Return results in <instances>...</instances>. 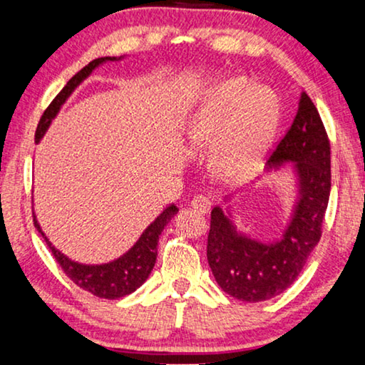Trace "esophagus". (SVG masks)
Wrapping results in <instances>:
<instances>
[{"instance_id":"esophagus-1","label":"esophagus","mask_w":365,"mask_h":365,"mask_svg":"<svg viewBox=\"0 0 365 365\" xmlns=\"http://www.w3.org/2000/svg\"><path fill=\"white\" fill-rule=\"evenodd\" d=\"M190 207H192L195 212L205 215L210 212V208H212V200L205 197V195H197V197H193L192 202H190Z\"/></svg>"}]
</instances>
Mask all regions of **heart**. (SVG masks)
<instances>
[{"mask_svg": "<svg viewBox=\"0 0 365 365\" xmlns=\"http://www.w3.org/2000/svg\"><path fill=\"white\" fill-rule=\"evenodd\" d=\"M279 120V104L266 87L246 78L220 82L193 112L188 135L213 148V165L230 178L250 175L258 167Z\"/></svg>", "mask_w": 365, "mask_h": 365, "instance_id": "b5f03b06", "label": "heart"}]
</instances>
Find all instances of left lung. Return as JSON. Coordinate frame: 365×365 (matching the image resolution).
<instances>
[{"label":"left lung","mask_w":365,"mask_h":365,"mask_svg":"<svg viewBox=\"0 0 365 365\" xmlns=\"http://www.w3.org/2000/svg\"><path fill=\"white\" fill-rule=\"evenodd\" d=\"M294 162L299 200L283 240L261 243L236 232L220 207L212 210L207 258L218 286L246 302L286 291L319 243L331 193V145L319 112L302 92L292 124L271 153L268 168Z\"/></svg>","instance_id":"1"}]
</instances>
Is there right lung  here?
<instances>
[{
    "instance_id": "right-lung-1",
    "label": "right lung",
    "mask_w": 365,
    "mask_h": 365,
    "mask_svg": "<svg viewBox=\"0 0 365 365\" xmlns=\"http://www.w3.org/2000/svg\"><path fill=\"white\" fill-rule=\"evenodd\" d=\"M106 61H115V58H99V59L91 61V63L84 66L78 74H74L73 78L69 79L68 84H66L63 87V91L54 97V101L51 102L48 109L44 110L43 117H41L38 129H36V133H34L36 143L43 138L44 132L48 130V127L51 124V120H53V117L58 114L59 107L64 104L66 99L71 96V92H73L76 87H78L81 82L97 68V66L106 63ZM177 212L178 210L175 205H168V207L155 218V222L148 225L147 230L142 233L137 243L133 245L124 256H120L119 259L112 261V263L97 264V266L79 264L76 263V261H71L69 258H66L61 251L56 250L54 246L49 243V240L46 238L43 232H41L36 218H34V227L38 228V232L41 235H43V238L46 241V245H48V248L51 250V253H53L56 261H58V264L63 268V271L68 274V278L73 281V283L82 287L84 291H89L91 294L102 297V299H119V297L130 294V292L135 291L137 287H140L143 283H145L148 274H150L153 266H155L158 235L162 233V230L165 228V225L170 222L172 217Z\"/></svg>"
}]
</instances>
